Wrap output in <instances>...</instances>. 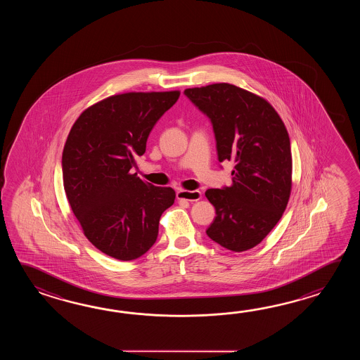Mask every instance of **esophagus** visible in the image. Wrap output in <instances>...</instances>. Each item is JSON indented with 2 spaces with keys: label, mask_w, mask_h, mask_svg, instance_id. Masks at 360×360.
<instances>
[{
  "label": "esophagus",
  "mask_w": 360,
  "mask_h": 360,
  "mask_svg": "<svg viewBox=\"0 0 360 360\" xmlns=\"http://www.w3.org/2000/svg\"><path fill=\"white\" fill-rule=\"evenodd\" d=\"M177 199H184V200H189V202H195L199 200L202 197V193L199 191H176Z\"/></svg>",
  "instance_id": "34e87169"
}]
</instances>
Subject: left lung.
<instances>
[{
    "label": "left lung",
    "mask_w": 360,
    "mask_h": 360,
    "mask_svg": "<svg viewBox=\"0 0 360 360\" xmlns=\"http://www.w3.org/2000/svg\"><path fill=\"white\" fill-rule=\"evenodd\" d=\"M184 94L212 123L219 162H234L233 184L206 191L216 211L207 236L230 251H247L268 236L288 203V132L266 100L234 84H208Z\"/></svg>",
    "instance_id": "1"
}]
</instances>
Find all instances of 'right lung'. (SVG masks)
Listing matches in <instances>:
<instances>
[{"label": "right lung", "instance_id": "add662e5", "mask_svg": "<svg viewBox=\"0 0 360 360\" xmlns=\"http://www.w3.org/2000/svg\"><path fill=\"white\" fill-rule=\"evenodd\" d=\"M179 91L127 92L87 108L65 141L61 167L69 205L84 234L117 260L138 259L158 237L162 214L174 205L172 188L144 183L130 169L146 153L154 124Z\"/></svg>", "mask_w": 360, "mask_h": 360}]
</instances>
